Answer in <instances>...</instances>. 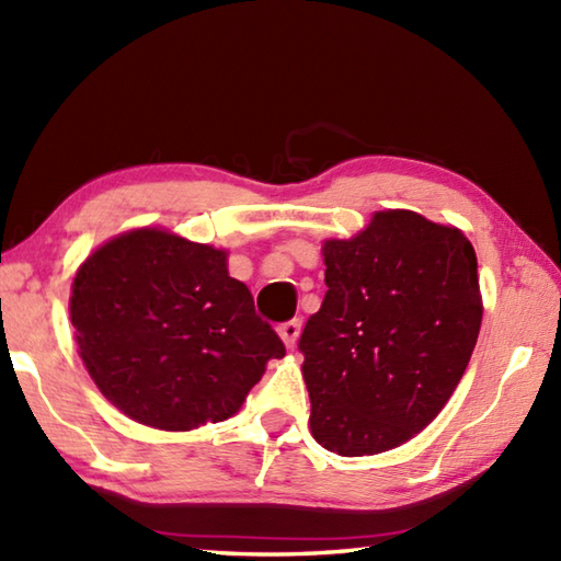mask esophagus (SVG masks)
Segmentation results:
<instances>
[{
  "label": "esophagus",
  "instance_id": "34e87169",
  "mask_svg": "<svg viewBox=\"0 0 561 561\" xmlns=\"http://www.w3.org/2000/svg\"><path fill=\"white\" fill-rule=\"evenodd\" d=\"M277 333L282 335L284 345H287V347H294V345H296V340H299V333H301V321H299V318H294V321L282 323V325L277 328Z\"/></svg>",
  "mask_w": 561,
  "mask_h": 561
}]
</instances>
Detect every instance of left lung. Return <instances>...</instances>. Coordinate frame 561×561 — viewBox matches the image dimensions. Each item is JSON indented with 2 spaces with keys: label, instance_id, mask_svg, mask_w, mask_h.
<instances>
[{
  "label": "left lung",
  "instance_id": "obj_1",
  "mask_svg": "<svg viewBox=\"0 0 561 561\" xmlns=\"http://www.w3.org/2000/svg\"><path fill=\"white\" fill-rule=\"evenodd\" d=\"M325 299L299 340L311 435L343 457L411 440L453 397L481 328L477 255L455 226L377 211L325 240Z\"/></svg>",
  "mask_w": 561,
  "mask_h": 561
}]
</instances>
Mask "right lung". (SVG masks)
<instances>
[{
    "label": "right lung",
    "mask_w": 561,
    "mask_h": 561,
    "mask_svg": "<svg viewBox=\"0 0 561 561\" xmlns=\"http://www.w3.org/2000/svg\"><path fill=\"white\" fill-rule=\"evenodd\" d=\"M228 252L136 228L82 262L70 321L87 371L121 413L192 431L240 411L284 343L255 313Z\"/></svg>",
    "instance_id": "obj_1"
}]
</instances>
